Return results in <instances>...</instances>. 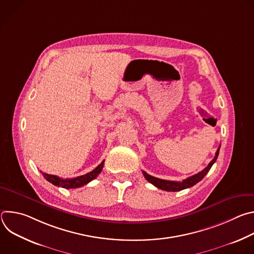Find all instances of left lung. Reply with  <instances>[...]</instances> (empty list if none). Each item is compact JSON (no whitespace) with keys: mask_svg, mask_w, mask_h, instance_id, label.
<instances>
[{"mask_svg":"<svg viewBox=\"0 0 254 254\" xmlns=\"http://www.w3.org/2000/svg\"><path fill=\"white\" fill-rule=\"evenodd\" d=\"M219 150H220V146H219L218 149H217V152L215 154L214 159L209 163V165L203 171L199 172L198 174H195L194 176H191V177L183 180L182 182H175V181H168V180L159 179V178H156V177H153V176L147 174L144 171H142V174H143L144 178H146L151 184H153L154 186H156L157 188H159L161 190H165V191H168V192H178V191H181V190H184V189L193 187L198 182H200V181L206 176V174L210 171L213 164L216 162L217 158H218Z\"/></svg>","mask_w":254,"mask_h":254,"instance_id":"left-lung-1","label":"left lung"}]
</instances>
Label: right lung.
Masks as SVG:
<instances>
[{"instance_id": "right-lung-1", "label": "right lung", "mask_w": 254, "mask_h": 254, "mask_svg": "<svg viewBox=\"0 0 254 254\" xmlns=\"http://www.w3.org/2000/svg\"><path fill=\"white\" fill-rule=\"evenodd\" d=\"M103 165H104V161H102L91 172H89L85 175L76 177V178H72V179H62L55 175H49V174L42 173V172L41 173H42L43 177L48 181V182H50L51 184H53L57 187H62L65 189H75V188H79V187H82V186L88 184L90 181L95 179L99 175V173L102 171Z\"/></svg>"}]
</instances>
